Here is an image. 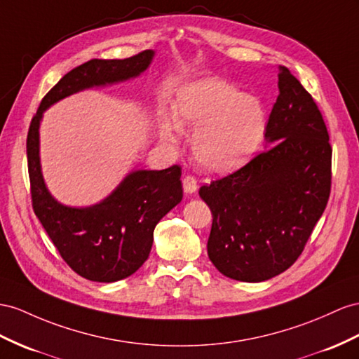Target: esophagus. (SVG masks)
Masks as SVG:
<instances>
[{
    "mask_svg": "<svg viewBox=\"0 0 359 359\" xmlns=\"http://www.w3.org/2000/svg\"><path fill=\"white\" fill-rule=\"evenodd\" d=\"M197 179L194 176H185L183 177V189H185L187 194H194L197 191Z\"/></svg>",
    "mask_w": 359,
    "mask_h": 359,
    "instance_id": "obj_1",
    "label": "esophagus"
}]
</instances>
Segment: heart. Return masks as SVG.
Instances as JSON below:
<instances>
[{
  "instance_id": "obj_1",
  "label": "heart",
  "mask_w": 359,
  "mask_h": 359,
  "mask_svg": "<svg viewBox=\"0 0 359 359\" xmlns=\"http://www.w3.org/2000/svg\"><path fill=\"white\" fill-rule=\"evenodd\" d=\"M176 118L165 119L161 137L176 144L182 128L194 130L192 151L210 172L241 167L258 149L265 130L261 101L226 80L208 77L183 86L174 104Z\"/></svg>"
}]
</instances>
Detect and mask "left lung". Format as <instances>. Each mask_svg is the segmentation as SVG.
<instances>
[{
    "mask_svg": "<svg viewBox=\"0 0 359 359\" xmlns=\"http://www.w3.org/2000/svg\"><path fill=\"white\" fill-rule=\"evenodd\" d=\"M278 77L265 150L198 191L214 218L209 259L241 282H262L290 269L330 194L332 149L323 116L288 68L279 67Z\"/></svg>",
    "mask_w": 359,
    "mask_h": 359,
    "instance_id": "left-lung-1",
    "label": "left lung"
}]
</instances>
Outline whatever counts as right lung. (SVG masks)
I'll use <instances>...</instances> for the list:
<instances>
[{
    "instance_id": "add662e5",
    "label": "right lung",
    "mask_w": 359,
    "mask_h": 359,
    "mask_svg": "<svg viewBox=\"0 0 359 359\" xmlns=\"http://www.w3.org/2000/svg\"><path fill=\"white\" fill-rule=\"evenodd\" d=\"M154 51L127 59H92L71 69L41 101L27 135V161L32 203L60 256L81 278L116 282L128 278L147 261L154 227L183 197L182 168L137 170L100 203L71 208L59 203L45 185L39 158L42 114L59 100L94 86L135 79L150 67Z\"/></svg>"
}]
</instances>
